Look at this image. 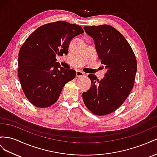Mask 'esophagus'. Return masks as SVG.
I'll use <instances>...</instances> for the list:
<instances>
[{
    "instance_id": "obj_1",
    "label": "esophagus",
    "mask_w": 157,
    "mask_h": 157,
    "mask_svg": "<svg viewBox=\"0 0 157 157\" xmlns=\"http://www.w3.org/2000/svg\"><path fill=\"white\" fill-rule=\"evenodd\" d=\"M85 75V74L83 72V71H80V70H77L76 71V76L77 77H82Z\"/></svg>"
}]
</instances>
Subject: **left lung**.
Wrapping results in <instances>:
<instances>
[{"instance_id": "obj_1", "label": "left lung", "mask_w": 157, "mask_h": 157, "mask_svg": "<svg viewBox=\"0 0 157 157\" xmlns=\"http://www.w3.org/2000/svg\"><path fill=\"white\" fill-rule=\"evenodd\" d=\"M83 29L95 42L98 56L107 71L98 81L89 74L91 86L82 94L87 108L98 116L113 113L123 104L135 82L137 60L123 35L109 25L86 26Z\"/></svg>"}]
</instances>
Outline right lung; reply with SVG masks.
Wrapping results in <instances>:
<instances>
[{"mask_svg":"<svg viewBox=\"0 0 157 157\" xmlns=\"http://www.w3.org/2000/svg\"><path fill=\"white\" fill-rule=\"evenodd\" d=\"M83 33L81 26L59 21L39 27L25 40L18 54V77L31 104L39 108L55 104L75 77V71L60 67L56 56L66 55L71 40Z\"/></svg>","mask_w":157,"mask_h":157,"instance_id":"right-lung-1","label":"right lung"}]
</instances>
